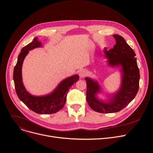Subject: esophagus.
<instances>
[{
  "label": "esophagus",
  "mask_w": 153,
  "mask_h": 153,
  "mask_svg": "<svg viewBox=\"0 0 153 153\" xmlns=\"http://www.w3.org/2000/svg\"><path fill=\"white\" fill-rule=\"evenodd\" d=\"M87 75V72L85 70H81V71L79 72V76L81 78H83L85 76Z\"/></svg>",
  "instance_id": "34e87169"
}]
</instances>
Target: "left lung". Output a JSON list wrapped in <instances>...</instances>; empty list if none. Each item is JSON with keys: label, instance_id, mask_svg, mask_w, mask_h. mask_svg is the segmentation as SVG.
<instances>
[{"label": "left lung", "instance_id": "left-lung-1", "mask_svg": "<svg viewBox=\"0 0 153 153\" xmlns=\"http://www.w3.org/2000/svg\"><path fill=\"white\" fill-rule=\"evenodd\" d=\"M116 45L107 51L103 50L108 65L120 69L121 85L115 93L108 95V99L102 100L98 94L103 92L97 81L86 77V99L91 108L99 113H114L127 106L135 97L139 89L140 71L136 62V54L125 39L114 35Z\"/></svg>", "mask_w": 153, "mask_h": 153}]
</instances>
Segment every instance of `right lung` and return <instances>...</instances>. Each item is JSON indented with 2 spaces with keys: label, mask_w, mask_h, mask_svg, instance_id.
Segmentation results:
<instances>
[{
  "label": "right lung",
  "mask_w": 153,
  "mask_h": 153,
  "mask_svg": "<svg viewBox=\"0 0 153 153\" xmlns=\"http://www.w3.org/2000/svg\"><path fill=\"white\" fill-rule=\"evenodd\" d=\"M42 43L35 37L33 42L23 47L19 55L17 62L13 70V81L15 88L20 100L32 111L39 114H52L63 108L66 101L68 91L72 85L75 84L79 78L78 74L68 77L58 85L51 93L36 96L30 94L25 89L22 81V69L24 59L29 51L36 48L42 47Z\"/></svg>",
  "instance_id": "add662e5"
}]
</instances>
